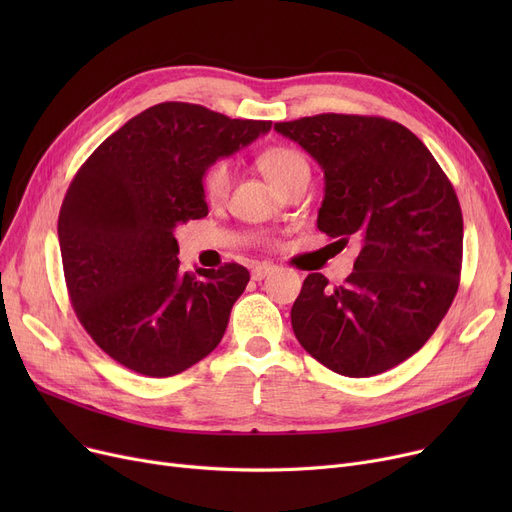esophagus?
Returning a JSON list of instances; mask_svg holds the SVG:
<instances>
[{"instance_id":"obj_1","label":"esophagus","mask_w":512,"mask_h":512,"mask_svg":"<svg viewBox=\"0 0 512 512\" xmlns=\"http://www.w3.org/2000/svg\"><path fill=\"white\" fill-rule=\"evenodd\" d=\"M274 270H276V267H274V265H270V263H259V265H255V267H253L251 276H253V280H263V278L270 276Z\"/></svg>"}]
</instances>
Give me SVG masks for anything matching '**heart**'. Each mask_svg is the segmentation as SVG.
<instances>
[{"label": "heart", "instance_id": "obj_1", "mask_svg": "<svg viewBox=\"0 0 512 512\" xmlns=\"http://www.w3.org/2000/svg\"><path fill=\"white\" fill-rule=\"evenodd\" d=\"M257 166L265 174V178L278 188V191L297 174L309 172L307 159L297 149L286 147V145H274L261 151L257 157ZM230 184H232V166L228 159L213 161L201 176L203 195L207 201H213V203L222 201L228 195Z\"/></svg>", "mask_w": 512, "mask_h": 512}]
</instances>
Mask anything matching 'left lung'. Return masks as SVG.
I'll return each mask as SVG.
<instances>
[{"label":"left lung","mask_w":512,"mask_h":512,"mask_svg":"<svg viewBox=\"0 0 512 512\" xmlns=\"http://www.w3.org/2000/svg\"><path fill=\"white\" fill-rule=\"evenodd\" d=\"M274 128L324 170L317 228L361 242L353 274H309L292 330L305 351L348 378L407 361L429 340L461 282L463 213L434 155L398 122L317 114Z\"/></svg>","instance_id":"left-lung-1"}]
</instances>
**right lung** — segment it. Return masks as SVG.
Returning a JSON list of instances; mask_svg holds the SVG:
<instances>
[{"instance_id":"obj_1","label":"right lung","mask_w":512,"mask_h":512,"mask_svg":"<svg viewBox=\"0 0 512 512\" xmlns=\"http://www.w3.org/2000/svg\"><path fill=\"white\" fill-rule=\"evenodd\" d=\"M272 128L166 101L107 137L72 178L58 220L74 313L103 353L170 378L220 344L249 270H180L174 230L207 215L201 176Z\"/></svg>"}]
</instances>
